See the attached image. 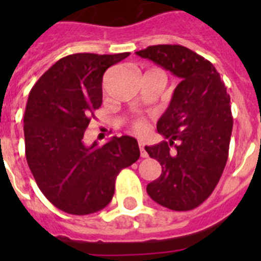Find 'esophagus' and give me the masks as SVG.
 <instances>
[{
    "mask_svg": "<svg viewBox=\"0 0 261 261\" xmlns=\"http://www.w3.org/2000/svg\"><path fill=\"white\" fill-rule=\"evenodd\" d=\"M138 146H140V151H141V158H146L147 153H146V150H145V145L142 144V142H140V144H138Z\"/></svg>",
    "mask_w": 261,
    "mask_h": 261,
    "instance_id": "34e87169",
    "label": "esophagus"
}]
</instances>
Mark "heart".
I'll return each instance as SVG.
<instances>
[{
  "label": "heart",
  "mask_w": 261,
  "mask_h": 261,
  "mask_svg": "<svg viewBox=\"0 0 261 261\" xmlns=\"http://www.w3.org/2000/svg\"><path fill=\"white\" fill-rule=\"evenodd\" d=\"M133 129H135L137 133L142 135V133L146 130V123L142 121V120H136L135 123H133Z\"/></svg>",
  "instance_id": "obj_1"
}]
</instances>
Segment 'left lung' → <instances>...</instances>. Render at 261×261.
Here are the masks:
<instances>
[{
    "label": "left lung",
    "instance_id": "obj_1",
    "mask_svg": "<svg viewBox=\"0 0 261 261\" xmlns=\"http://www.w3.org/2000/svg\"><path fill=\"white\" fill-rule=\"evenodd\" d=\"M136 55L181 80L156 123L168 141L145 146L162 166L161 176L147 184V195L171 211H191L212 195L227 162L230 95L213 64L183 45H151Z\"/></svg>",
    "mask_w": 261,
    "mask_h": 261
}]
</instances>
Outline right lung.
<instances>
[{
    "mask_svg": "<svg viewBox=\"0 0 261 261\" xmlns=\"http://www.w3.org/2000/svg\"><path fill=\"white\" fill-rule=\"evenodd\" d=\"M129 56L75 53L62 57L30 91L24 112L26 159L43 195L60 211L85 216L112 200L116 176L140 158L137 140L86 145L85 130L102 105L105 71Z\"/></svg>",
    "mask_w": 261,
    "mask_h": 261,
    "instance_id": "obj_1",
    "label": "right lung"
}]
</instances>
